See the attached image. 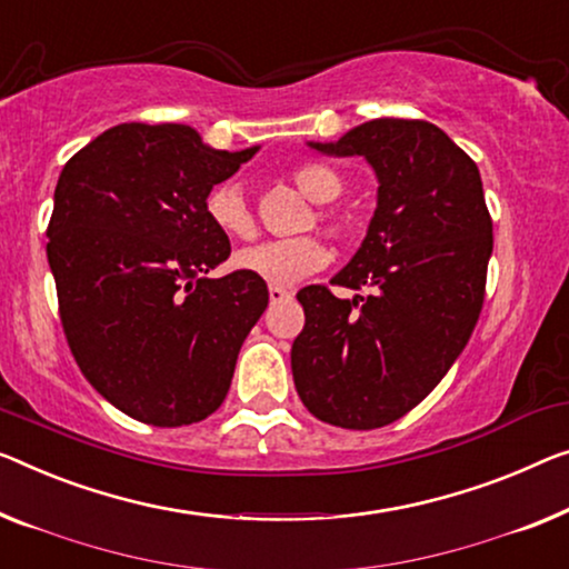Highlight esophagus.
Wrapping results in <instances>:
<instances>
[{
    "mask_svg": "<svg viewBox=\"0 0 569 569\" xmlns=\"http://www.w3.org/2000/svg\"><path fill=\"white\" fill-rule=\"evenodd\" d=\"M268 296H270V303H283L291 299V291H286V288H278V286H270Z\"/></svg>",
    "mask_w": 569,
    "mask_h": 569,
    "instance_id": "obj_1",
    "label": "esophagus"
}]
</instances>
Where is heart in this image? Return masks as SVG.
Here are the masks:
<instances>
[{
	"label": "heart",
	"instance_id": "b5f03b06",
	"mask_svg": "<svg viewBox=\"0 0 569 569\" xmlns=\"http://www.w3.org/2000/svg\"><path fill=\"white\" fill-rule=\"evenodd\" d=\"M291 181L299 186V191L307 193L311 201L329 203L342 193V178L325 163H301L291 171ZM203 211L211 219V224L227 237L234 240H250L256 234V214H252L248 193L240 183L222 181L207 193ZM319 222L332 237H342L347 222L332 211H319ZM327 244L313 234L293 237V240H270L248 248L234 256V266L244 273L258 276L262 281L278 288H288L299 283L301 278L319 273L329 266Z\"/></svg>",
	"mask_w": 569,
	"mask_h": 569
}]
</instances>
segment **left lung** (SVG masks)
Returning a JSON list of instances; mask_svg holds the SVG:
<instances>
[{
    "instance_id": "left-lung-1",
    "label": "left lung",
    "mask_w": 569,
    "mask_h": 569,
    "mask_svg": "<svg viewBox=\"0 0 569 569\" xmlns=\"http://www.w3.org/2000/svg\"><path fill=\"white\" fill-rule=\"evenodd\" d=\"M327 156H362L378 176V209L350 266L332 286L372 288L337 299L299 291L303 329L291 370L313 417L342 429H378L435 391L478 325L493 219L475 160L437 124L372 120Z\"/></svg>"
}]
</instances>
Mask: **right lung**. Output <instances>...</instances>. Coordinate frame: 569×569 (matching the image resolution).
I'll return each mask as SVG.
<instances>
[{
	"instance_id": "add662e5",
	"label": "right lung",
	"mask_w": 569,
	"mask_h": 569,
	"mask_svg": "<svg viewBox=\"0 0 569 569\" xmlns=\"http://www.w3.org/2000/svg\"><path fill=\"white\" fill-rule=\"evenodd\" d=\"M256 150L127 122L63 166L48 222L63 335L83 378L127 417L183 427L230 391L268 286L244 270L207 278L232 250L203 199Z\"/></svg>"
}]
</instances>
